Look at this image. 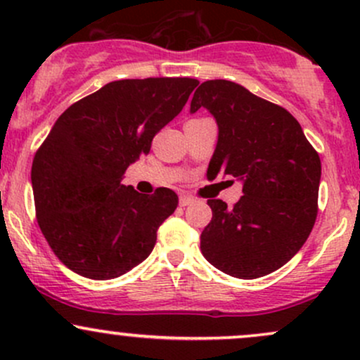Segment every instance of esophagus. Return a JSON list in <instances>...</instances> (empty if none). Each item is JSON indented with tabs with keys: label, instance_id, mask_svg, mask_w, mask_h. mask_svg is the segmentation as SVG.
<instances>
[{
	"label": "esophagus",
	"instance_id": "34e87169",
	"mask_svg": "<svg viewBox=\"0 0 360 360\" xmlns=\"http://www.w3.org/2000/svg\"><path fill=\"white\" fill-rule=\"evenodd\" d=\"M191 203H194V198L191 196V194H181L179 196V205L181 206H188V205H191Z\"/></svg>",
	"mask_w": 360,
	"mask_h": 360
}]
</instances>
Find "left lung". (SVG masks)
<instances>
[{
  "mask_svg": "<svg viewBox=\"0 0 360 360\" xmlns=\"http://www.w3.org/2000/svg\"><path fill=\"white\" fill-rule=\"evenodd\" d=\"M201 106L218 123L208 177L223 172L243 183V196L232 208L208 200L213 217L201 233V252L225 274L262 278L283 267L311 233L320 155L288 110L237 82H201L191 111Z\"/></svg>",
  "mask_w": 360,
  "mask_h": 360,
  "instance_id": "1",
  "label": "left lung"
}]
</instances>
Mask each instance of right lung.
<instances>
[{
    "label": "right lung",
    "mask_w": 360,
    "mask_h": 360,
    "mask_svg": "<svg viewBox=\"0 0 360 360\" xmlns=\"http://www.w3.org/2000/svg\"><path fill=\"white\" fill-rule=\"evenodd\" d=\"M198 84L193 77L113 81L57 118L35 152L32 188L37 223L65 267L105 281L148 257L179 200L167 188L140 194L122 177Z\"/></svg>",
    "instance_id": "right-lung-1"
}]
</instances>
